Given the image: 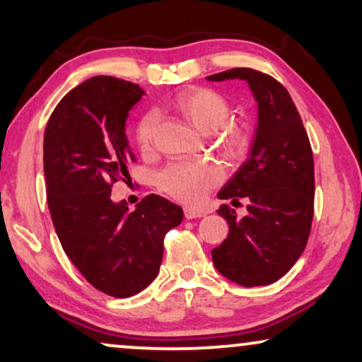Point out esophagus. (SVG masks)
Instances as JSON below:
<instances>
[{"mask_svg":"<svg viewBox=\"0 0 362 362\" xmlns=\"http://www.w3.org/2000/svg\"><path fill=\"white\" fill-rule=\"evenodd\" d=\"M206 214L202 211L192 209V207H186L185 209V217L186 219H197V217H204Z\"/></svg>","mask_w":362,"mask_h":362,"instance_id":"esophagus-1","label":"esophagus"}]
</instances>
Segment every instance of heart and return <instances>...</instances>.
Returning a JSON list of instances; mask_svg holds the SVG:
<instances>
[{"mask_svg":"<svg viewBox=\"0 0 362 362\" xmlns=\"http://www.w3.org/2000/svg\"><path fill=\"white\" fill-rule=\"evenodd\" d=\"M171 108L191 123L197 132L217 140L230 153H242L249 143V127L230 122L232 103L214 88L192 87L177 92L170 102ZM158 115L148 112L140 118L135 130V141L140 151L148 153L155 141ZM221 181V173L206 161H175L158 175V185L175 199L186 204H199L212 187Z\"/></svg>","mask_w":362,"mask_h":362,"instance_id":"obj_1","label":"heart"}]
</instances>
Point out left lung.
Wrapping results in <instances>:
<instances>
[{"label":"left lung","mask_w":362,"mask_h":362,"mask_svg":"<svg viewBox=\"0 0 362 362\" xmlns=\"http://www.w3.org/2000/svg\"><path fill=\"white\" fill-rule=\"evenodd\" d=\"M240 78L259 105L250 155L219 191V199L249 201L247 216L230 206L219 216L229 224L227 239L212 250L226 279L242 286L270 285L303 254L313 221V151L290 93L274 77L247 67L214 74L207 81Z\"/></svg>","instance_id":"obj_1"}]
</instances>
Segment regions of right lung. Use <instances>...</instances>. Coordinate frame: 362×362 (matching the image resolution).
<instances>
[{"mask_svg": "<svg viewBox=\"0 0 362 362\" xmlns=\"http://www.w3.org/2000/svg\"><path fill=\"white\" fill-rule=\"evenodd\" d=\"M143 88L98 76L72 88L44 132L47 206L59 240L88 284L115 298L145 290L160 272L166 232L182 209L150 194L130 212L112 186L135 161L125 135Z\"/></svg>", "mask_w": 362, "mask_h": 362, "instance_id": "right-lung-1", "label": "right lung"}]
</instances>
